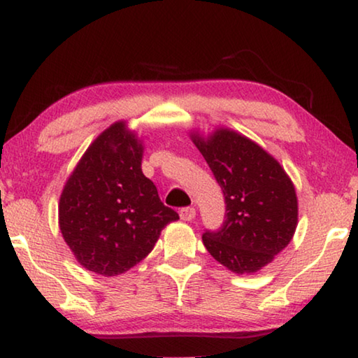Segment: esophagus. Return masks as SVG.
Returning a JSON list of instances; mask_svg holds the SVG:
<instances>
[{
	"instance_id": "obj_1",
	"label": "esophagus",
	"mask_w": 358,
	"mask_h": 358,
	"mask_svg": "<svg viewBox=\"0 0 358 358\" xmlns=\"http://www.w3.org/2000/svg\"><path fill=\"white\" fill-rule=\"evenodd\" d=\"M180 217L183 221H192L196 217V208L194 207H185L180 210Z\"/></svg>"
}]
</instances>
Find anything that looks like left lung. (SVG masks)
Here are the masks:
<instances>
[{
    "label": "left lung",
    "mask_w": 358,
    "mask_h": 358,
    "mask_svg": "<svg viewBox=\"0 0 358 358\" xmlns=\"http://www.w3.org/2000/svg\"><path fill=\"white\" fill-rule=\"evenodd\" d=\"M226 199V220L202 235L207 251L238 275L256 273L292 240L299 201L292 180L268 151L240 132L216 128L203 137L192 131Z\"/></svg>",
    "instance_id": "obj_1"
}]
</instances>
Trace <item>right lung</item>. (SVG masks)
Instances as JSON below:
<instances>
[{"instance_id": "obj_1", "label": "right lung", "mask_w": 358, "mask_h": 358, "mask_svg": "<svg viewBox=\"0 0 358 358\" xmlns=\"http://www.w3.org/2000/svg\"><path fill=\"white\" fill-rule=\"evenodd\" d=\"M143 145L126 121L94 138L63 187L62 235L83 268L124 273L153 250L161 230L178 220L142 172Z\"/></svg>"}]
</instances>
